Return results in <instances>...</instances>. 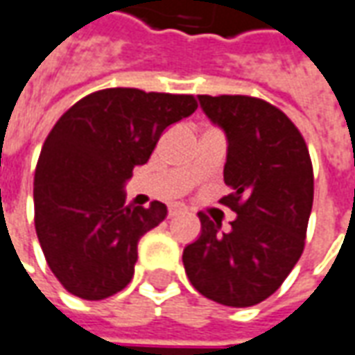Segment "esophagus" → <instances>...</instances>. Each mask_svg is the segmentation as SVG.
Returning <instances> with one entry per match:
<instances>
[{"instance_id":"obj_1","label":"esophagus","mask_w":355,"mask_h":355,"mask_svg":"<svg viewBox=\"0 0 355 355\" xmlns=\"http://www.w3.org/2000/svg\"><path fill=\"white\" fill-rule=\"evenodd\" d=\"M187 208L183 205H170V216H175V214H180V212H185Z\"/></svg>"}]
</instances>
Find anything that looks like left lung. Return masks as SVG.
Masks as SVG:
<instances>
[{"label": "left lung", "instance_id": "1", "mask_svg": "<svg viewBox=\"0 0 355 355\" xmlns=\"http://www.w3.org/2000/svg\"><path fill=\"white\" fill-rule=\"evenodd\" d=\"M200 109L227 137L220 202L237 218L227 233L200 218V235L185 246L191 285L231 308L260 304L300 260L313 205V170L306 141L283 110L246 95H198Z\"/></svg>", "mask_w": 355, "mask_h": 355}]
</instances>
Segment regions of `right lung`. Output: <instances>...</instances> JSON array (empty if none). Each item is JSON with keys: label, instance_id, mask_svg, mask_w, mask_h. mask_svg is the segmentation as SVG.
I'll use <instances>...</instances> for the list:
<instances>
[{"label": "right lung", "instance_id": "right-lung-1", "mask_svg": "<svg viewBox=\"0 0 355 355\" xmlns=\"http://www.w3.org/2000/svg\"><path fill=\"white\" fill-rule=\"evenodd\" d=\"M195 110L193 95L110 87L53 125L34 175V223L47 266L70 294L103 300L132 281L137 243L168 208L128 206L124 185L166 128Z\"/></svg>", "mask_w": 355, "mask_h": 355}]
</instances>
